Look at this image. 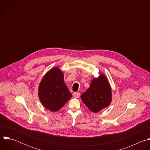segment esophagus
Segmentation results:
<instances>
[{
    "label": "esophagus",
    "mask_w": 150,
    "mask_h": 150,
    "mask_svg": "<svg viewBox=\"0 0 150 150\" xmlns=\"http://www.w3.org/2000/svg\"><path fill=\"white\" fill-rule=\"evenodd\" d=\"M73 96H74V97L75 98H78L79 97L80 94H79V93H78V92H75V93H74L73 94Z\"/></svg>",
    "instance_id": "obj_1"
}]
</instances>
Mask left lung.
<instances>
[{
  "instance_id": "obj_1",
  "label": "left lung",
  "mask_w": 150,
  "mask_h": 150,
  "mask_svg": "<svg viewBox=\"0 0 150 150\" xmlns=\"http://www.w3.org/2000/svg\"><path fill=\"white\" fill-rule=\"evenodd\" d=\"M112 89L108 78L102 73L92 79L88 89L81 98L93 112L97 113L109 106L112 101Z\"/></svg>"
}]
</instances>
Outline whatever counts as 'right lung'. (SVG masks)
I'll return each instance as SVG.
<instances>
[{"label": "right lung", "instance_id": "add662e5", "mask_svg": "<svg viewBox=\"0 0 150 150\" xmlns=\"http://www.w3.org/2000/svg\"><path fill=\"white\" fill-rule=\"evenodd\" d=\"M38 97L42 104L52 112L60 110L72 97L59 68L51 69L42 78L39 84Z\"/></svg>", "mask_w": 150, "mask_h": 150}]
</instances>
